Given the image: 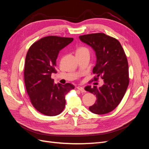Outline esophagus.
<instances>
[{
  "label": "esophagus",
  "mask_w": 149,
  "mask_h": 149,
  "mask_svg": "<svg viewBox=\"0 0 149 149\" xmlns=\"http://www.w3.org/2000/svg\"><path fill=\"white\" fill-rule=\"evenodd\" d=\"M77 89H78V90H79V91H80L81 92H82V93H85V92H86V91L84 90V89L83 87L78 86V87H77Z\"/></svg>",
  "instance_id": "obj_1"
}]
</instances>
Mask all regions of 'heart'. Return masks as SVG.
I'll return each instance as SVG.
<instances>
[{
	"mask_svg": "<svg viewBox=\"0 0 149 149\" xmlns=\"http://www.w3.org/2000/svg\"><path fill=\"white\" fill-rule=\"evenodd\" d=\"M89 53L88 48H86V47H79L77 49V50H76V53Z\"/></svg>",
	"mask_w": 149,
	"mask_h": 149,
	"instance_id": "heart-1",
	"label": "heart"
}]
</instances>
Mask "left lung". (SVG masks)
<instances>
[{"instance_id":"8db88e82","label":"left lung","mask_w":149,"mask_h":149,"mask_svg":"<svg viewBox=\"0 0 149 149\" xmlns=\"http://www.w3.org/2000/svg\"><path fill=\"white\" fill-rule=\"evenodd\" d=\"M79 38L96 53V63L93 72L96 76L94 81L101 77L104 83L100 88L85 87L86 91L94 94L97 98L89 109L96 114H107L119 105L127 89L129 78L127 57L118 40L103 33L81 35Z\"/></svg>"}]
</instances>
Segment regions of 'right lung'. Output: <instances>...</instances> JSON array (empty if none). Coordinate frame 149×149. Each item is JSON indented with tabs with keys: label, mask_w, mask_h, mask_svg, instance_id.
I'll return each mask as SVG.
<instances>
[{
	"label": "right lung",
	"mask_w": 149,
	"mask_h": 149,
	"mask_svg": "<svg viewBox=\"0 0 149 149\" xmlns=\"http://www.w3.org/2000/svg\"><path fill=\"white\" fill-rule=\"evenodd\" d=\"M73 38L48 36L35 42L26 53L24 81L33 107L48 116L60 114L64 109L65 96L74 88L66 83L55 84L52 73H56V61L60 51L73 42Z\"/></svg>",
	"instance_id": "obj_1"
}]
</instances>
